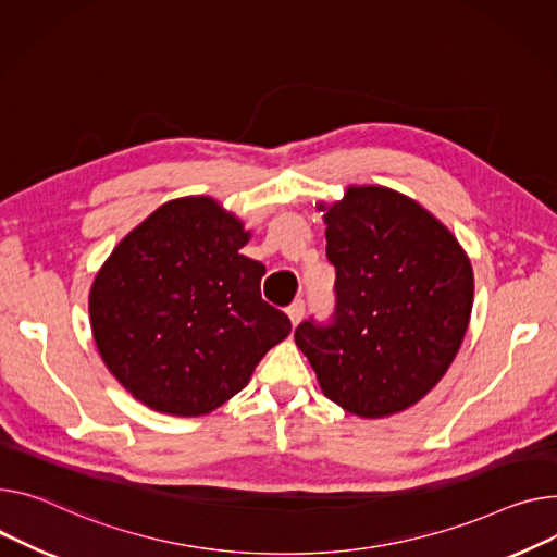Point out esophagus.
<instances>
[{
  "label": "esophagus",
  "mask_w": 557,
  "mask_h": 557,
  "mask_svg": "<svg viewBox=\"0 0 557 557\" xmlns=\"http://www.w3.org/2000/svg\"><path fill=\"white\" fill-rule=\"evenodd\" d=\"M286 313H288V318H290V324L298 326V324L302 322V318H305V302H302V300H295V302L286 309Z\"/></svg>",
  "instance_id": "obj_1"
}]
</instances>
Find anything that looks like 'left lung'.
<instances>
[{
    "instance_id": "obj_1",
    "label": "left lung",
    "mask_w": 557,
    "mask_h": 557,
    "mask_svg": "<svg viewBox=\"0 0 557 557\" xmlns=\"http://www.w3.org/2000/svg\"><path fill=\"white\" fill-rule=\"evenodd\" d=\"M336 267L333 324L302 322L295 345L345 412L385 419L417 405L450 369L470 324L472 264L457 237L414 199L349 185L315 203Z\"/></svg>"
}]
</instances>
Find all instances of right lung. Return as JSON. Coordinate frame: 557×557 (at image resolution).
<instances>
[{
	"label": "right lung",
	"mask_w": 557,
	"mask_h": 557,
	"mask_svg": "<svg viewBox=\"0 0 557 557\" xmlns=\"http://www.w3.org/2000/svg\"><path fill=\"white\" fill-rule=\"evenodd\" d=\"M250 231L212 197L163 203L111 250L89 290L102 362L143 405L203 417L242 392L290 320L262 300Z\"/></svg>",
	"instance_id": "right-lung-1"
}]
</instances>
